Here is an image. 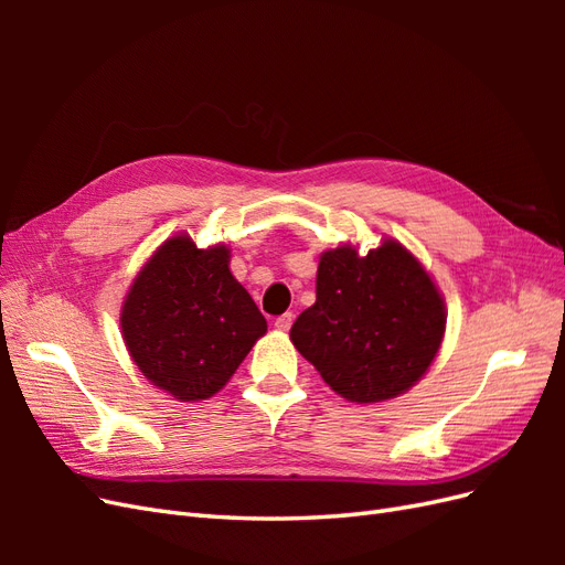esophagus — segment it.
<instances>
[{"label": "esophagus", "mask_w": 565, "mask_h": 565, "mask_svg": "<svg viewBox=\"0 0 565 565\" xmlns=\"http://www.w3.org/2000/svg\"><path fill=\"white\" fill-rule=\"evenodd\" d=\"M292 320H295L292 313H282V316L276 318V328H278L280 332H287L289 328H292Z\"/></svg>", "instance_id": "esophagus-1"}]
</instances>
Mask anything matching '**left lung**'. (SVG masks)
I'll return each mask as SVG.
<instances>
[{"label": "left lung", "instance_id": "8db88e82", "mask_svg": "<svg viewBox=\"0 0 565 565\" xmlns=\"http://www.w3.org/2000/svg\"><path fill=\"white\" fill-rule=\"evenodd\" d=\"M443 332L446 303L429 273L403 245L386 241L365 256L349 245L324 252L316 303L289 337L339 396L380 403L429 370Z\"/></svg>", "mask_w": 565, "mask_h": 565}]
</instances>
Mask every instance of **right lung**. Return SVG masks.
Instances as JSON below:
<instances>
[{
  "mask_svg": "<svg viewBox=\"0 0 565 565\" xmlns=\"http://www.w3.org/2000/svg\"><path fill=\"white\" fill-rule=\"evenodd\" d=\"M228 259L224 245L198 249L177 235L150 256L125 299L122 334L134 363L179 401L214 396L266 332Z\"/></svg>",
  "mask_w": 565,
  "mask_h": 565,
  "instance_id": "right-lung-1",
  "label": "right lung"
}]
</instances>
